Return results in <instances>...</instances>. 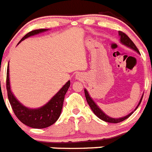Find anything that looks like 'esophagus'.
Wrapping results in <instances>:
<instances>
[{
	"label": "esophagus",
	"mask_w": 152,
	"mask_h": 152,
	"mask_svg": "<svg viewBox=\"0 0 152 152\" xmlns=\"http://www.w3.org/2000/svg\"><path fill=\"white\" fill-rule=\"evenodd\" d=\"M76 77H77V79H79V78H81V76H80V75H76Z\"/></svg>",
	"instance_id": "1"
}]
</instances>
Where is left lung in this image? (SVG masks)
Returning a JSON list of instances; mask_svg holds the SVG:
<instances>
[{"label":"left lung","instance_id":"obj_1","mask_svg":"<svg viewBox=\"0 0 152 152\" xmlns=\"http://www.w3.org/2000/svg\"><path fill=\"white\" fill-rule=\"evenodd\" d=\"M119 35L120 36V42H121L123 45L127 46V47L133 49L134 50H136V52H138L139 54V50H138V48H136V46L135 45V44L132 42V41L131 40V39H129V37L127 36L125 33H124L123 32H120H120H119ZM84 91H85V95H86V101H87V102H88V105H89V107H91V110H92V111L94 112V113H95V115H96L98 118H100L101 120H104V121H105V122L113 123V124H117V123H120V122H122V121H124V120H125L126 119H127L128 117H130V116L132 114V113H133V112H131L129 114H128V115L126 116V117H120V118H117V119L111 118V117H108L107 115H106V114H105V113H104V112L102 111V110H101L99 107H98V105H97L94 102V101L91 99V98L90 97V95H88V91H87V90L85 89ZM142 97L143 96H142V98H141L140 102H139V104H138V106L136 107L135 110L138 108L139 105L140 104L141 102H142Z\"/></svg>","mask_w":152,"mask_h":152}]
</instances>
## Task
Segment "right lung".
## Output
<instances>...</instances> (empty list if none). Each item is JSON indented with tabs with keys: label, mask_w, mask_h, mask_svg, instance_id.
<instances>
[{
	"label": "right lung",
	"mask_w": 152,
	"mask_h": 152,
	"mask_svg": "<svg viewBox=\"0 0 152 152\" xmlns=\"http://www.w3.org/2000/svg\"><path fill=\"white\" fill-rule=\"evenodd\" d=\"M47 30L45 28L32 30L23 37L20 42L27 39L28 37L45 32ZM69 86H70V81H68L45 105L37 109L28 108L19 102L10 90L9 64H8L7 70V96L10 104L11 105L12 109L16 117L23 124L32 128H35V129L46 128L54 124L58 120L62 110L64 97Z\"/></svg>",
	"instance_id": "obj_1"
}]
</instances>
